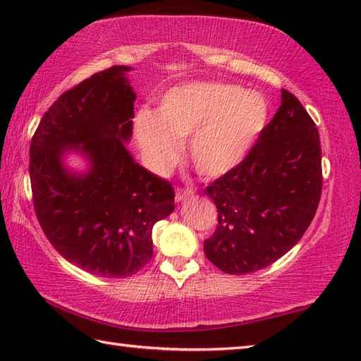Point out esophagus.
Segmentation results:
<instances>
[{
	"instance_id": "obj_1",
	"label": "esophagus",
	"mask_w": 361,
	"mask_h": 361,
	"mask_svg": "<svg viewBox=\"0 0 361 361\" xmlns=\"http://www.w3.org/2000/svg\"><path fill=\"white\" fill-rule=\"evenodd\" d=\"M194 195V190L189 189V188H176V192H175V202H183L186 200V198H190Z\"/></svg>"
}]
</instances>
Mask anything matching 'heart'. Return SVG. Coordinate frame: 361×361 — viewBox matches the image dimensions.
I'll list each match as a JSON object with an SVG mask.
<instances>
[{"mask_svg":"<svg viewBox=\"0 0 361 361\" xmlns=\"http://www.w3.org/2000/svg\"><path fill=\"white\" fill-rule=\"evenodd\" d=\"M267 119L268 104L256 91L231 83L190 82L166 91L157 113L137 111L133 135L150 171L164 172L178 158V140L188 137L195 171L217 178L247 158Z\"/></svg>","mask_w":361,"mask_h":361,"instance_id":"b5f03b06","label":"heart"}]
</instances>
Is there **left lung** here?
<instances>
[{
    "label": "left lung",
    "instance_id": "left-lung-1",
    "mask_svg": "<svg viewBox=\"0 0 361 361\" xmlns=\"http://www.w3.org/2000/svg\"><path fill=\"white\" fill-rule=\"evenodd\" d=\"M281 106L242 163L206 188L219 225L204 255L228 274L271 265L301 240L323 188L319 133L302 104L282 90Z\"/></svg>",
    "mask_w": 361,
    "mask_h": 361
}]
</instances>
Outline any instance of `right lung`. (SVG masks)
<instances>
[{"instance_id":"right-lung-1","label":"right lung","mask_w":361,"mask_h":361,"mask_svg":"<svg viewBox=\"0 0 361 361\" xmlns=\"http://www.w3.org/2000/svg\"><path fill=\"white\" fill-rule=\"evenodd\" d=\"M116 65L65 91L30 142L29 175L43 233L68 262L102 278H127L153 256L152 228L175 209L171 183L137 164L132 137L136 94ZM70 151L87 161L73 171Z\"/></svg>"}]
</instances>
